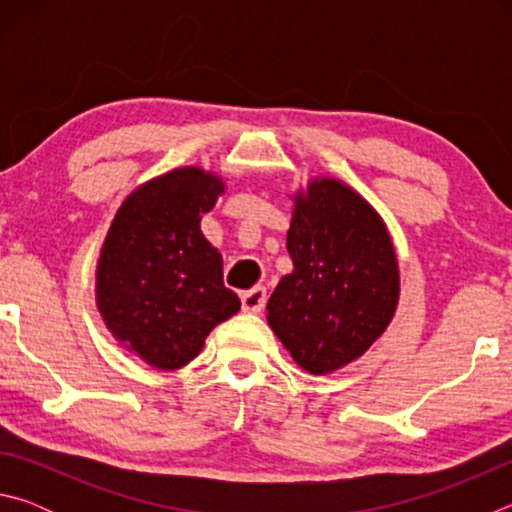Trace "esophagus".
Listing matches in <instances>:
<instances>
[{
  "instance_id": "obj_1",
  "label": "esophagus",
  "mask_w": 512,
  "mask_h": 512,
  "mask_svg": "<svg viewBox=\"0 0 512 512\" xmlns=\"http://www.w3.org/2000/svg\"><path fill=\"white\" fill-rule=\"evenodd\" d=\"M266 305V289L264 287H255L250 291L241 293V309L250 311V314H259Z\"/></svg>"
}]
</instances>
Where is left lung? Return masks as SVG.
<instances>
[{"mask_svg": "<svg viewBox=\"0 0 512 512\" xmlns=\"http://www.w3.org/2000/svg\"><path fill=\"white\" fill-rule=\"evenodd\" d=\"M287 248L293 273L268 300V325L311 375L361 357L391 323L400 271L379 214L339 180L296 196Z\"/></svg>", "mask_w": 512, "mask_h": 512, "instance_id": "1", "label": "left lung"}]
</instances>
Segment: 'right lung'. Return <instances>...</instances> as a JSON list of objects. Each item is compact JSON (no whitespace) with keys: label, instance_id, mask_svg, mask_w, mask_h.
<instances>
[{"label":"right lung","instance_id":"add662e5","mask_svg":"<svg viewBox=\"0 0 512 512\" xmlns=\"http://www.w3.org/2000/svg\"><path fill=\"white\" fill-rule=\"evenodd\" d=\"M223 192L212 173H164L126 198L103 241L97 307L112 334L160 370L201 352L205 336L241 302L223 284V259L201 216Z\"/></svg>","mask_w":512,"mask_h":512}]
</instances>
